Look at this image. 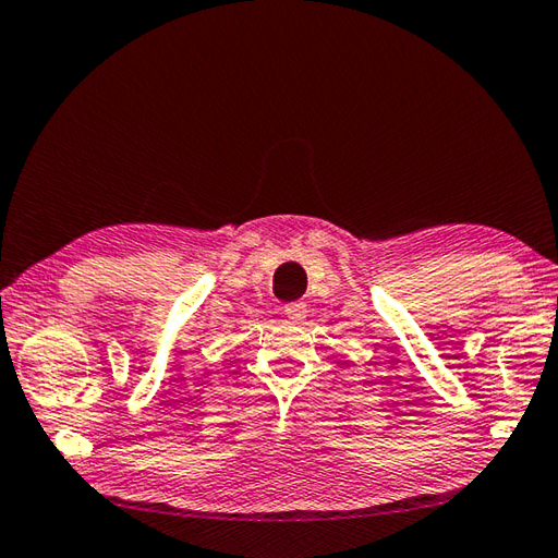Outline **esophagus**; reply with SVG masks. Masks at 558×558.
Wrapping results in <instances>:
<instances>
[{
  "instance_id": "esophagus-1",
  "label": "esophagus",
  "mask_w": 558,
  "mask_h": 558,
  "mask_svg": "<svg viewBox=\"0 0 558 558\" xmlns=\"http://www.w3.org/2000/svg\"><path fill=\"white\" fill-rule=\"evenodd\" d=\"M282 312H286V316L290 318L292 324H300V322H304V318H306V304L304 302H292Z\"/></svg>"
}]
</instances>
